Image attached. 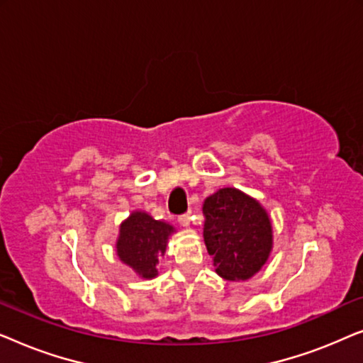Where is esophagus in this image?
Masks as SVG:
<instances>
[{
    "label": "esophagus",
    "instance_id": "1",
    "mask_svg": "<svg viewBox=\"0 0 363 363\" xmlns=\"http://www.w3.org/2000/svg\"><path fill=\"white\" fill-rule=\"evenodd\" d=\"M190 221H191L190 213H185V215H180V216H178V223H180L182 226L188 228V226H190Z\"/></svg>",
    "mask_w": 363,
    "mask_h": 363
}]
</instances>
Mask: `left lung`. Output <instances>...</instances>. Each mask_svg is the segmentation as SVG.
Listing matches in <instances>:
<instances>
[{"instance_id":"obj_1","label":"left lung","mask_w":363,"mask_h":363,"mask_svg":"<svg viewBox=\"0 0 363 363\" xmlns=\"http://www.w3.org/2000/svg\"><path fill=\"white\" fill-rule=\"evenodd\" d=\"M206 250L226 281H246L266 264L272 225L259 201L236 188H221L203 203Z\"/></svg>"}]
</instances>
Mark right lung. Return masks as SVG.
Wrapping results in <instances>:
<instances>
[{
    "label": "right lung",
    "instance_id": "add662e5",
    "mask_svg": "<svg viewBox=\"0 0 363 363\" xmlns=\"http://www.w3.org/2000/svg\"><path fill=\"white\" fill-rule=\"evenodd\" d=\"M173 233L175 228L168 223L155 220L145 211H133L118 231V259L143 279H153L158 276V257L165 255L168 238Z\"/></svg>",
    "mask_w": 363,
    "mask_h": 363
}]
</instances>
